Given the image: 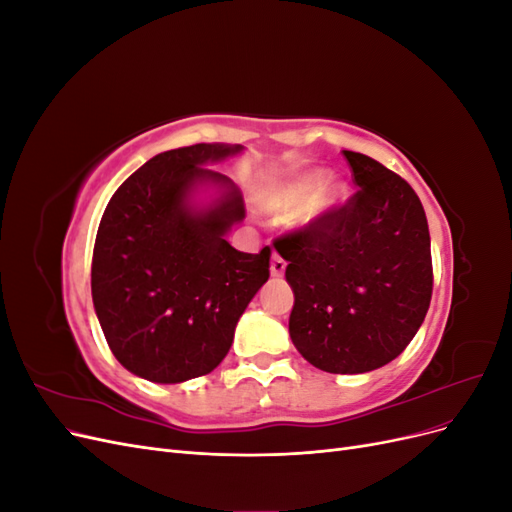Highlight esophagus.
I'll return each mask as SVG.
<instances>
[{
    "label": "esophagus",
    "instance_id": "esophagus-1",
    "mask_svg": "<svg viewBox=\"0 0 512 512\" xmlns=\"http://www.w3.org/2000/svg\"><path fill=\"white\" fill-rule=\"evenodd\" d=\"M284 271H286V260L280 254H273V258H271V275L273 277H280V275H284Z\"/></svg>",
    "mask_w": 512,
    "mask_h": 512
}]
</instances>
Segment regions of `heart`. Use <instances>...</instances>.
Instances as JSON below:
<instances>
[{
  "mask_svg": "<svg viewBox=\"0 0 512 512\" xmlns=\"http://www.w3.org/2000/svg\"><path fill=\"white\" fill-rule=\"evenodd\" d=\"M320 185H322V175L320 173L301 175L297 179L286 181L282 185H277V188H273L267 196V205L273 211L297 209V207H301V205H305V203H309V200H312V196L318 192ZM337 198H339L337 194L324 196L318 203V209L331 207Z\"/></svg>",
  "mask_w": 512,
  "mask_h": 512,
  "instance_id": "1",
  "label": "heart"
}]
</instances>
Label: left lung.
<instances>
[{"label":"left lung","instance_id":"left-lung-1","mask_svg":"<svg viewBox=\"0 0 512 512\" xmlns=\"http://www.w3.org/2000/svg\"><path fill=\"white\" fill-rule=\"evenodd\" d=\"M344 158L359 190L273 245L294 292L292 344L329 374H365L404 352L425 320L431 241L406 179L363 153Z\"/></svg>","mask_w":512,"mask_h":512}]
</instances>
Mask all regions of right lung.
<instances>
[{
    "label": "right lung",
    "instance_id": "1",
    "mask_svg": "<svg viewBox=\"0 0 512 512\" xmlns=\"http://www.w3.org/2000/svg\"><path fill=\"white\" fill-rule=\"evenodd\" d=\"M239 151L198 143L158 153L104 209L91 297L115 359L145 380L177 384L218 367L247 303L269 280V245L245 254L224 239L245 218L239 190L203 166ZM203 180L225 194L194 212L187 196Z\"/></svg>",
    "mask_w": 512,
    "mask_h": 512
}]
</instances>
